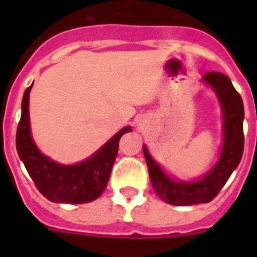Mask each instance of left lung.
<instances>
[{
  "label": "left lung",
  "instance_id": "obj_1",
  "mask_svg": "<svg viewBox=\"0 0 257 257\" xmlns=\"http://www.w3.org/2000/svg\"><path fill=\"white\" fill-rule=\"evenodd\" d=\"M203 80L215 90L223 109V149L215 167L196 181H175L169 179L160 165L153 160L145 145L143 147L153 189L161 200L172 205L185 207L212 201L221 191L243 156L244 105L241 97L233 88L231 80L220 72H208L203 76Z\"/></svg>",
  "mask_w": 257,
  "mask_h": 257
}]
</instances>
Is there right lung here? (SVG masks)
Segmentation results:
<instances>
[{
    "label": "right lung",
    "instance_id": "1",
    "mask_svg": "<svg viewBox=\"0 0 257 257\" xmlns=\"http://www.w3.org/2000/svg\"><path fill=\"white\" fill-rule=\"evenodd\" d=\"M32 85L26 88L22 97L21 120L16 135L18 156L38 191L48 200L65 204L90 203L100 197L106 188L118 152L120 139L131 131V126L121 129L88 160L76 165L58 164L44 156L32 139L29 124V93Z\"/></svg>",
    "mask_w": 257,
    "mask_h": 257
}]
</instances>
